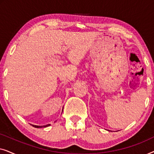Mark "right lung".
<instances>
[{
	"label": "right lung",
	"instance_id": "right-lung-1",
	"mask_svg": "<svg viewBox=\"0 0 154 154\" xmlns=\"http://www.w3.org/2000/svg\"><path fill=\"white\" fill-rule=\"evenodd\" d=\"M63 111V110H62ZM31 125L33 126V127H34V128H46V127H48V126H50V124H48V125H32V124H31Z\"/></svg>",
	"mask_w": 154,
	"mask_h": 154
}]
</instances>
